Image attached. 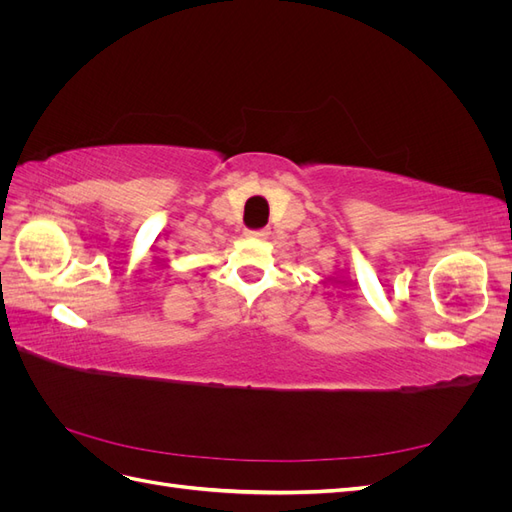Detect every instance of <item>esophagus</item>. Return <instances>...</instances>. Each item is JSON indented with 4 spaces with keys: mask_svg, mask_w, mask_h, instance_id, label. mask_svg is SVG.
Returning a JSON list of instances; mask_svg holds the SVG:
<instances>
[{
    "mask_svg": "<svg viewBox=\"0 0 512 512\" xmlns=\"http://www.w3.org/2000/svg\"><path fill=\"white\" fill-rule=\"evenodd\" d=\"M245 235L247 237H254V239H265L267 237V230H247Z\"/></svg>",
    "mask_w": 512,
    "mask_h": 512,
    "instance_id": "34e87169",
    "label": "esophagus"
}]
</instances>
